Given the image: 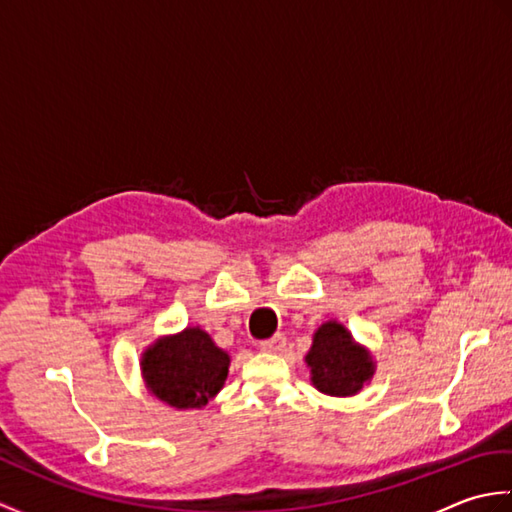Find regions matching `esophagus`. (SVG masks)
<instances>
[{
  "instance_id": "esophagus-1",
  "label": "esophagus",
  "mask_w": 512,
  "mask_h": 512,
  "mask_svg": "<svg viewBox=\"0 0 512 512\" xmlns=\"http://www.w3.org/2000/svg\"><path fill=\"white\" fill-rule=\"evenodd\" d=\"M284 347H286L284 334H275V336H270V339L259 341V350H264V352H281Z\"/></svg>"
}]
</instances>
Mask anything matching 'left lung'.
I'll return each mask as SVG.
<instances>
[{"mask_svg": "<svg viewBox=\"0 0 512 512\" xmlns=\"http://www.w3.org/2000/svg\"><path fill=\"white\" fill-rule=\"evenodd\" d=\"M312 369V383L323 394L350 396L374 374L372 358L354 345L350 332L339 323H323L314 334L312 350L306 356Z\"/></svg>", "mask_w": 512, "mask_h": 512, "instance_id": "8db88e82", "label": "left lung"}]
</instances>
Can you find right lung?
Segmentation results:
<instances>
[{"mask_svg": "<svg viewBox=\"0 0 512 512\" xmlns=\"http://www.w3.org/2000/svg\"><path fill=\"white\" fill-rule=\"evenodd\" d=\"M226 352L200 328L154 343L143 354V374L151 394L178 409L202 407L222 389L228 374Z\"/></svg>", "mask_w": 512, "mask_h": 512, "instance_id": "1", "label": "right lung"}]
</instances>
